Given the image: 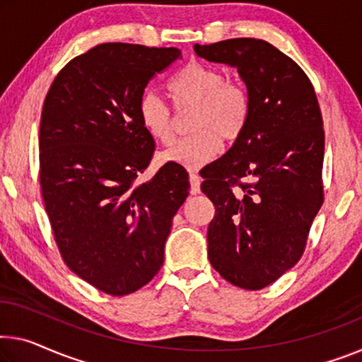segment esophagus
Instances as JSON below:
<instances>
[{"mask_svg":"<svg viewBox=\"0 0 362 362\" xmlns=\"http://www.w3.org/2000/svg\"><path fill=\"white\" fill-rule=\"evenodd\" d=\"M189 182H191V194L200 192V177L196 173L189 175Z\"/></svg>","mask_w":362,"mask_h":362,"instance_id":"esophagus-1","label":"esophagus"}]
</instances>
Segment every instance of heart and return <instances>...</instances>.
I'll return each instance as SVG.
<instances>
[{"instance_id": "1", "label": "heart", "mask_w": 362, "mask_h": 362, "mask_svg": "<svg viewBox=\"0 0 362 362\" xmlns=\"http://www.w3.org/2000/svg\"><path fill=\"white\" fill-rule=\"evenodd\" d=\"M220 69L189 63L168 81V93L176 110H191L187 127L191 136L166 150L163 160L197 170L218 152L221 139L233 142L246 129L251 115V95L241 82L225 81ZM139 118L147 134L163 146L176 139L170 108L155 93H146L139 103Z\"/></svg>"}]
</instances>
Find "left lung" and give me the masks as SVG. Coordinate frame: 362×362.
Returning a JSON list of instances; mask_svg holds the SVG:
<instances>
[{
    "label": "left lung",
    "mask_w": 362,
    "mask_h": 362,
    "mask_svg": "<svg viewBox=\"0 0 362 362\" xmlns=\"http://www.w3.org/2000/svg\"><path fill=\"white\" fill-rule=\"evenodd\" d=\"M194 49L235 66L251 95L246 129L200 175L215 207L209 259L231 285L262 290L301 259L324 204L319 102L305 72L269 42L231 38Z\"/></svg>",
    "instance_id": "obj_1"
}]
</instances>
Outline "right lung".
Masks as SVG:
<instances>
[{
	"instance_id": "obj_1",
	"label": "right lung",
	"mask_w": 362,
	"mask_h": 362,
	"mask_svg": "<svg viewBox=\"0 0 362 362\" xmlns=\"http://www.w3.org/2000/svg\"><path fill=\"white\" fill-rule=\"evenodd\" d=\"M177 48L102 43L71 59L43 102L42 197L64 264L97 290L124 296L163 265L173 216L189 194L181 165L139 182L155 152L139 103Z\"/></svg>"
}]
</instances>
